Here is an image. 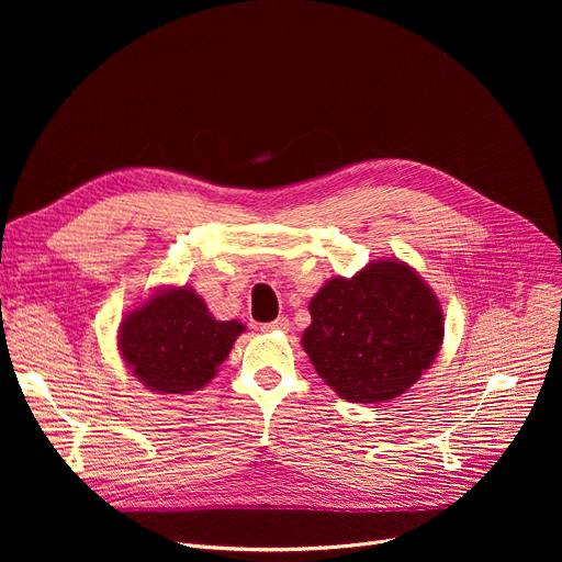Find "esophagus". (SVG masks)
Listing matches in <instances>:
<instances>
[{"label": "esophagus", "mask_w": 562, "mask_h": 562, "mask_svg": "<svg viewBox=\"0 0 562 562\" xmlns=\"http://www.w3.org/2000/svg\"><path fill=\"white\" fill-rule=\"evenodd\" d=\"M289 326H291V323H289V318L286 316H278L276 321H271V323H263V330L266 333H273V330H280V333H286L289 330Z\"/></svg>", "instance_id": "1"}]
</instances>
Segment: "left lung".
<instances>
[{"label": "left lung", "instance_id": "1", "mask_svg": "<svg viewBox=\"0 0 562 562\" xmlns=\"http://www.w3.org/2000/svg\"><path fill=\"white\" fill-rule=\"evenodd\" d=\"M303 348L316 373L350 403L407 392L435 362L445 314L430 286L403 261L382 259L335 278L310 303Z\"/></svg>", "mask_w": 562, "mask_h": 562}]
</instances>
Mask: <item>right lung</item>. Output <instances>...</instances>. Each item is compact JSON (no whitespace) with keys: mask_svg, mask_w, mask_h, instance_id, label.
I'll use <instances>...</instances> for the list:
<instances>
[{"mask_svg":"<svg viewBox=\"0 0 562 562\" xmlns=\"http://www.w3.org/2000/svg\"><path fill=\"white\" fill-rule=\"evenodd\" d=\"M246 328L216 321L189 286L161 291L121 323L123 360L147 390L189 394L204 387Z\"/></svg>","mask_w":562,"mask_h":562,"instance_id":"obj_1","label":"right lung"}]
</instances>
